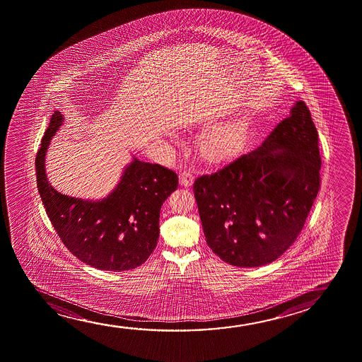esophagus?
I'll list each match as a JSON object with an SVG mask.
<instances>
[{"mask_svg": "<svg viewBox=\"0 0 362 362\" xmlns=\"http://www.w3.org/2000/svg\"><path fill=\"white\" fill-rule=\"evenodd\" d=\"M194 176L192 171L189 170H184L180 173V184L185 186V187H189L191 185L194 184Z\"/></svg>", "mask_w": 362, "mask_h": 362, "instance_id": "1", "label": "esophagus"}]
</instances>
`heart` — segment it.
I'll use <instances>...</instances> for the list:
<instances>
[{
	"instance_id": "obj_1",
	"label": "heart",
	"mask_w": 362,
	"mask_h": 362,
	"mask_svg": "<svg viewBox=\"0 0 362 362\" xmlns=\"http://www.w3.org/2000/svg\"><path fill=\"white\" fill-rule=\"evenodd\" d=\"M242 122H227L209 127L204 134L202 148L211 158H222L238 148L245 136Z\"/></svg>"
}]
</instances>
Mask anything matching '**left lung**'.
I'll return each mask as SVG.
<instances>
[{"instance_id":"8db88e82","label":"left lung","mask_w":362,"mask_h":362,"mask_svg":"<svg viewBox=\"0 0 362 362\" xmlns=\"http://www.w3.org/2000/svg\"><path fill=\"white\" fill-rule=\"evenodd\" d=\"M320 168L317 132L299 100L258 148L194 180L209 248L242 268L278 259L304 227L320 189Z\"/></svg>"}]
</instances>
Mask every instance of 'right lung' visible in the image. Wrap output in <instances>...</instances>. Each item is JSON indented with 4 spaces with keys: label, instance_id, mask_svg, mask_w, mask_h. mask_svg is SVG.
<instances>
[{
    "label": "right lung",
    "instance_id": "obj_1",
    "mask_svg": "<svg viewBox=\"0 0 362 362\" xmlns=\"http://www.w3.org/2000/svg\"><path fill=\"white\" fill-rule=\"evenodd\" d=\"M63 122L54 112L36 156L37 187L52 226L71 255L97 269L130 270L158 245L160 209L177 189L176 173L136 158L107 199L84 201L59 194L47 180V148Z\"/></svg>",
    "mask_w": 362,
    "mask_h": 362
}]
</instances>
